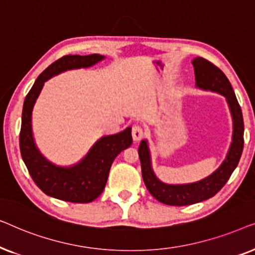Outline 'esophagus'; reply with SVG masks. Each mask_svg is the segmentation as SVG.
I'll use <instances>...</instances> for the list:
<instances>
[{
	"label": "esophagus",
	"mask_w": 255,
	"mask_h": 255,
	"mask_svg": "<svg viewBox=\"0 0 255 255\" xmlns=\"http://www.w3.org/2000/svg\"><path fill=\"white\" fill-rule=\"evenodd\" d=\"M145 131L140 125H133L132 127V138H133L134 141H139L144 138Z\"/></svg>",
	"instance_id": "obj_1"
}]
</instances>
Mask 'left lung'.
<instances>
[{
	"instance_id": "left-lung-1",
	"label": "left lung",
	"mask_w": 255,
	"mask_h": 255,
	"mask_svg": "<svg viewBox=\"0 0 255 255\" xmlns=\"http://www.w3.org/2000/svg\"><path fill=\"white\" fill-rule=\"evenodd\" d=\"M195 80L200 88L217 92L228 100L233 118L232 144L228 156L222 166L210 176L195 183L170 186L156 179L151 168V160L147 142L142 140L138 148L141 163V175L147 190L155 200L167 205H190L215 196L224 187L238 165L244 148V120L240 106L233 92L232 86L224 73L207 59L198 57L193 60Z\"/></svg>"
}]
</instances>
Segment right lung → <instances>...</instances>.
I'll list each match as a JSON object with an SVG mask.
<instances>
[{"mask_svg": "<svg viewBox=\"0 0 255 255\" xmlns=\"http://www.w3.org/2000/svg\"><path fill=\"white\" fill-rule=\"evenodd\" d=\"M103 58V55L100 54L82 57L64 55L38 76L24 100L19 132L20 154L37 187L48 196L58 200L72 203H89L99 197L106 187L111 163L123 149L132 144L131 128H128L117 134L101 138L78 165L69 168H61L48 162L33 142L31 114L44 82L67 69L89 67Z\"/></svg>", "mask_w": 255, "mask_h": 255, "instance_id": "add662e5", "label": "right lung"}]
</instances>
